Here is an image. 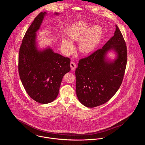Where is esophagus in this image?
<instances>
[{
    "label": "esophagus",
    "instance_id": "34e87169",
    "mask_svg": "<svg viewBox=\"0 0 145 145\" xmlns=\"http://www.w3.org/2000/svg\"><path fill=\"white\" fill-rule=\"evenodd\" d=\"M70 66H71V69L72 71H74L76 69V64L74 62H72L70 63Z\"/></svg>",
    "mask_w": 145,
    "mask_h": 145
}]
</instances>
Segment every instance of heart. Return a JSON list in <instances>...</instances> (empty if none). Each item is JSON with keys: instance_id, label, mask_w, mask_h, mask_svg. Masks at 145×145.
<instances>
[{"instance_id": "obj_1", "label": "heart", "mask_w": 145, "mask_h": 145, "mask_svg": "<svg viewBox=\"0 0 145 145\" xmlns=\"http://www.w3.org/2000/svg\"><path fill=\"white\" fill-rule=\"evenodd\" d=\"M103 35V29L98 24L89 27V24L85 21L74 23L68 31V36L72 41H79L78 48L83 54L91 52L99 44ZM62 48L67 55L71 54L74 50L73 43L67 39L62 41Z\"/></svg>"}]
</instances>
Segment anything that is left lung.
I'll use <instances>...</instances> for the list:
<instances>
[{"label": "left lung", "instance_id": "8db88e82", "mask_svg": "<svg viewBox=\"0 0 145 145\" xmlns=\"http://www.w3.org/2000/svg\"><path fill=\"white\" fill-rule=\"evenodd\" d=\"M114 35L90 56L79 61L76 69V94L85 106L94 108L110 100L120 88L127 63V48L122 33L117 25ZM116 55L113 60L107 54Z\"/></svg>", "mask_w": 145, "mask_h": 145}]
</instances>
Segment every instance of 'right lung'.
<instances>
[{
	"label": "right lung",
	"mask_w": 145,
	"mask_h": 145,
	"mask_svg": "<svg viewBox=\"0 0 145 145\" xmlns=\"http://www.w3.org/2000/svg\"><path fill=\"white\" fill-rule=\"evenodd\" d=\"M46 12H41L34 19L23 38L19 54V73L28 95L41 104L56 99L64 75L71 71L70 59L48 47H37L36 32ZM58 15L59 13H55Z\"/></svg>",
	"instance_id": "obj_1"
}]
</instances>
